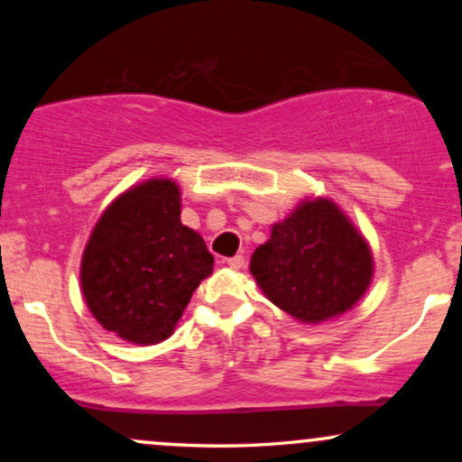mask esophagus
<instances>
[{"mask_svg":"<svg viewBox=\"0 0 462 462\" xmlns=\"http://www.w3.org/2000/svg\"><path fill=\"white\" fill-rule=\"evenodd\" d=\"M227 264H230L232 269H243V264H245V256H241V254H236V256L227 258L226 261Z\"/></svg>","mask_w":462,"mask_h":462,"instance_id":"1","label":"esophagus"}]
</instances>
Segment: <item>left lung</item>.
Segmentation results:
<instances>
[{
    "label": "left lung",
    "instance_id": "8db88e82",
    "mask_svg": "<svg viewBox=\"0 0 462 462\" xmlns=\"http://www.w3.org/2000/svg\"><path fill=\"white\" fill-rule=\"evenodd\" d=\"M263 293L295 319L319 323L352 309L374 273L365 238L330 199L304 201L249 263Z\"/></svg>",
    "mask_w": 462,
    "mask_h": 462
}]
</instances>
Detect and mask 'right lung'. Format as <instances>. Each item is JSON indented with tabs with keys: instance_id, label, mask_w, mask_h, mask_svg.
Here are the masks:
<instances>
[{
	"instance_id": "1",
	"label": "right lung",
	"mask_w": 462,
	"mask_h": 462,
	"mask_svg": "<svg viewBox=\"0 0 462 462\" xmlns=\"http://www.w3.org/2000/svg\"><path fill=\"white\" fill-rule=\"evenodd\" d=\"M215 258L180 221V190L150 180L106 208L82 256V293L106 330L139 346L173 332Z\"/></svg>"
}]
</instances>
